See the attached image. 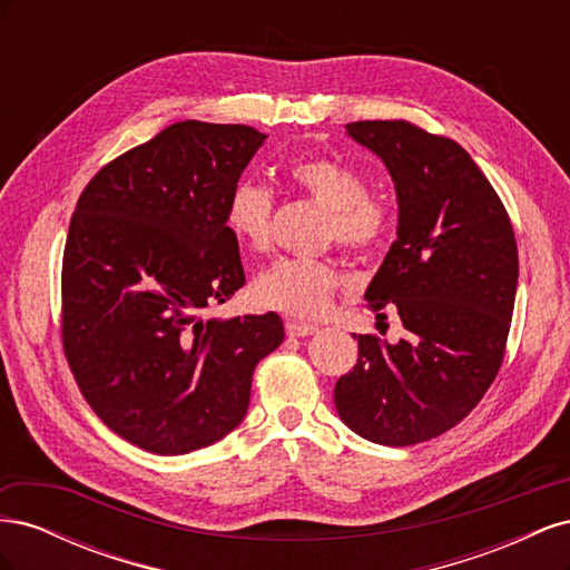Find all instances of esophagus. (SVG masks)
Instances as JSON below:
<instances>
[{"label": "esophagus", "instance_id": "esophagus-1", "mask_svg": "<svg viewBox=\"0 0 570 570\" xmlns=\"http://www.w3.org/2000/svg\"><path fill=\"white\" fill-rule=\"evenodd\" d=\"M285 331L289 337H306V335H314L318 327L312 323H299V321H287L285 323Z\"/></svg>", "mask_w": 570, "mask_h": 570}]
</instances>
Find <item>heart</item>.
<instances>
[{
	"label": "heart",
	"instance_id": "b5f03b06",
	"mask_svg": "<svg viewBox=\"0 0 570 570\" xmlns=\"http://www.w3.org/2000/svg\"><path fill=\"white\" fill-rule=\"evenodd\" d=\"M289 189L323 206L321 243L366 256L381 249L394 233L396 206L383 189H368L366 176L347 161L327 154H304L283 174ZM275 197L268 187L243 180L226 204L230 233L247 249L264 254L273 245ZM340 271L331 258H281L252 283L258 306L295 318H316L340 289Z\"/></svg>",
	"mask_w": 570,
	"mask_h": 570
}]
</instances>
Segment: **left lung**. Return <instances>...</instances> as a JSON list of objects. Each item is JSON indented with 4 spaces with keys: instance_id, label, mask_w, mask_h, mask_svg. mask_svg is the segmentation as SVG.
Returning a JSON list of instances; mask_svg holds the SVG:
<instances>
[{
    "instance_id": "left-lung-1",
    "label": "left lung",
    "mask_w": 570,
    "mask_h": 570,
    "mask_svg": "<svg viewBox=\"0 0 570 570\" xmlns=\"http://www.w3.org/2000/svg\"><path fill=\"white\" fill-rule=\"evenodd\" d=\"M390 168L400 228L366 289L368 308L400 314L404 340L358 335V358L335 383L340 419L385 446L459 425L502 368L519 247L511 218L471 154L402 118L347 124Z\"/></svg>"
}]
</instances>
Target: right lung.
<instances>
[{"label":"right lung","mask_w":570,"mask_h":570,"mask_svg":"<svg viewBox=\"0 0 570 570\" xmlns=\"http://www.w3.org/2000/svg\"><path fill=\"white\" fill-rule=\"evenodd\" d=\"M252 126L180 120L101 166L78 197L61 264V342L116 435L187 454L243 423L252 375L285 337L278 314L204 321L245 285L226 204Z\"/></svg>","instance_id":"obj_1"}]
</instances>
